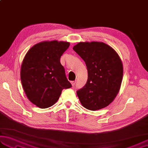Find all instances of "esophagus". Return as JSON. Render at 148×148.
Segmentation results:
<instances>
[{
  "label": "esophagus",
  "instance_id": "esophagus-1",
  "mask_svg": "<svg viewBox=\"0 0 148 148\" xmlns=\"http://www.w3.org/2000/svg\"><path fill=\"white\" fill-rule=\"evenodd\" d=\"M71 84H72V85L74 86L75 85V84H76V81H71Z\"/></svg>",
  "mask_w": 148,
  "mask_h": 148
}]
</instances>
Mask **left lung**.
Instances as JSON below:
<instances>
[{
    "label": "left lung",
    "instance_id": "obj_1",
    "mask_svg": "<svg viewBox=\"0 0 148 148\" xmlns=\"http://www.w3.org/2000/svg\"><path fill=\"white\" fill-rule=\"evenodd\" d=\"M73 49L85 62L88 71L86 84L76 92L81 104L91 111L106 108L120 88L123 73L121 59L103 42H79Z\"/></svg>",
    "mask_w": 148,
    "mask_h": 148
}]
</instances>
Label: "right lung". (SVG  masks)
<instances>
[{"label": "right lung", "instance_id": "obj_1", "mask_svg": "<svg viewBox=\"0 0 148 148\" xmlns=\"http://www.w3.org/2000/svg\"><path fill=\"white\" fill-rule=\"evenodd\" d=\"M70 43L57 40L37 44L27 53L21 67V81L27 98L41 109L57 102L62 91L72 87L60 57Z\"/></svg>", "mask_w": 148, "mask_h": 148}]
</instances>
